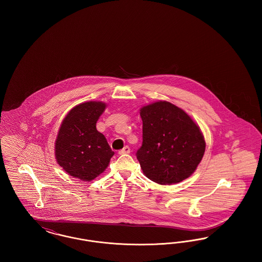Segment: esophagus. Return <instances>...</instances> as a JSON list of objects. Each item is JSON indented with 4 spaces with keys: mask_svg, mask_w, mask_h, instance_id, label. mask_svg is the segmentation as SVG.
<instances>
[{
    "mask_svg": "<svg viewBox=\"0 0 262 262\" xmlns=\"http://www.w3.org/2000/svg\"><path fill=\"white\" fill-rule=\"evenodd\" d=\"M130 152V148L128 146H125L122 150L119 151V154L120 155H123V154H128Z\"/></svg>",
    "mask_w": 262,
    "mask_h": 262,
    "instance_id": "esophagus-1",
    "label": "esophagus"
}]
</instances>
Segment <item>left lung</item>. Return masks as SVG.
<instances>
[{
	"mask_svg": "<svg viewBox=\"0 0 262 262\" xmlns=\"http://www.w3.org/2000/svg\"><path fill=\"white\" fill-rule=\"evenodd\" d=\"M142 145L137 158L143 174L159 185L186 180L200 164L205 140L187 113L167 101L140 109Z\"/></svg>",
	"mask_w": 262,
	"mask_h": 262,
	"instance_id": "obj_1",
	"label": "left lung"
}]
</instances>
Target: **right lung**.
Wrapping results in <instances>:
<instances>
[{"mask_svg": "<svg viewBox=\"0 0 262 262\" xmlns=\"http://www.w3.org/2000/svg\"><path fill=\"white\" fill-rule=\"evenodd\" d=\"M106 103L89 101L74 107L62 120L55 142V156L62 169L81 181L89 182L108 167L114 151L96 123Z\"/></svg>", "mask_w": 262, "mask_h": 262, "instance_id": "right-lung-1", "label": "right lung"}]
</instances>
